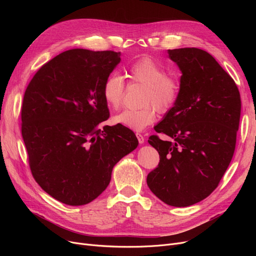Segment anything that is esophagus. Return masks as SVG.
<instances>
[{
	"instance_id": "esophagus-1",
	"label": "esophagus",
	"mask_w": 256,
	"mask_h": 256,
	"mask_svg": "<svg viewBox=\"0 0 256 256\" xmlns=\"http://www.w3.org/2000/svg\"><path fill=\"white\" fill-rule=\"evenodd\" d=\"M136 136H137V139H138L139 143H140V144H143L145 139H144V137H143L142 134H140V132H137V134H136Z\"/></svg>"
}]
</instances>
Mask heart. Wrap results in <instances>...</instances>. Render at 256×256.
<instances>
[{"label":"heart","instance_id":"heart-1","mask_svg":"<svg viewBox=\"0 0 256 256\" xmlns=\"http://www.w3.org/2000/svg\"><path fill=\"white\" fill-rule=\"evenodd\" d=\"M132 83L145 86L142 104L138 110H124L113 118V122L132 130H142L154 122L156 109L166 113L176 104L180 94L178 80L167 74L164 67L150 57H144L134 63L128 72ZM126 86L124 80L116 74L108 76L102 85V98L106 104L114 110L119 109L124 98Z\"/></svg>","mask_w":256,"mask_h":256}]
</instances>
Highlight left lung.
Masks as SVG:
<instances>
[{
	"mask_svg": "<svg viewBox=\"0 0 256 256\" xmlns=\"http://www.w3.org/2000/svg\"><path fill=\"white\" fill-rule=\"evenodd\" d=\"M182 72L178 98L154 126L171 140L150 137L160 154L146 182L168 206L184 208L204 200L218 186L232 158L240 96L232 78L208 52L168 50Z\"/></svg>",
	"mask_w": 256,
	"mask_h": 256,
	"instance_id": "8db88e82",
	"label": "left lung"
}]
</instances>
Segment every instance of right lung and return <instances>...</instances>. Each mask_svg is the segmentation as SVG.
<instances>
[{
    "instance_id": "add662e5",
    "label": "right lung",
    "mask_w": 256,
    "mask_h": 256,
    "mask_svg": "<svg viewBox=\"0 0 256 256\" xmlns=\"http://www.w3.org/2000/svg\"><path fill=\"white\" fill-rule=\"evenodd\" d=\"M120 52L74 48L40 67L26 89L22 136L36 182L67 206H84L110 184L113 167L138 146L110 116L102 85Z\"/></svg>"
}]
</instances>
